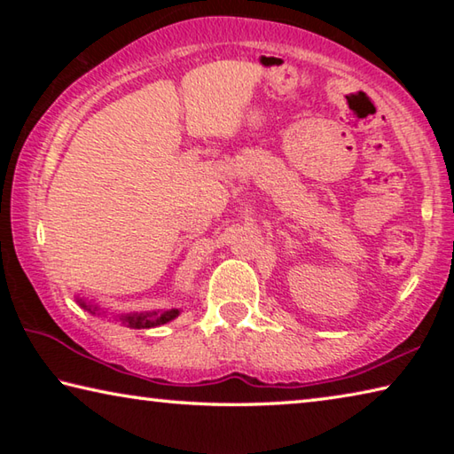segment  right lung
<instances>
[{
  "mask_svg": "<svg viewBox=\"0 0 454 454\" xmlns=\"http://www.w3.org/2000/svg\"><path fill=\"white\" fill-rule=\"evenodd\" d=\"M75 302H78L83 310H88L91 317H112L114 320H120L121 325L128 328L144 330V328H153L162 326L166 322L180 317V309H162V310H145V312H110L106 306H99L94 298H86L82 294H75Z\"/></svg>",
  "mask_w": 454,
  "mask_h": 454,
  "instance_id": "obj_1",
  "label": "right lung"
}]
</instances>
